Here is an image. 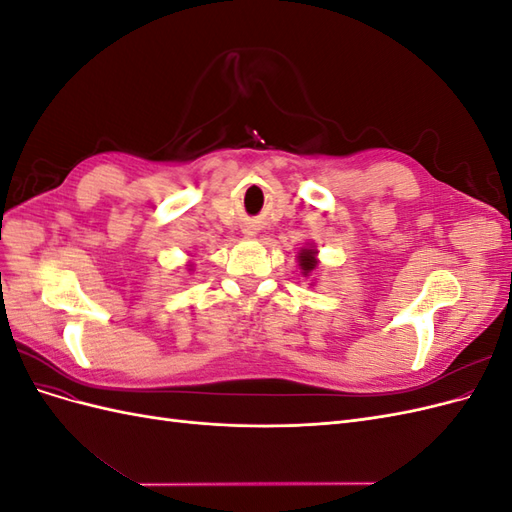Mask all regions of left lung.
Instances as JSON below:
<instances>
[{
	"instance_id": "left-lung-1",
	"label": "left lung",
	"mask_w": 512,
	"mask_h": 512,
	"mask_svg": "<svg viewBox=\"0 0 512 512\" xmlns=\"http://www.w3.org/2000/svg\"><path fill=\"white\" fill-rule=\"evenodd\" d=\"M316 250L314 247H305V250H301L299 254V267H301V273L303 275H309L316 267H318V258H316Z\"/></svg>"
}]
</instances>
